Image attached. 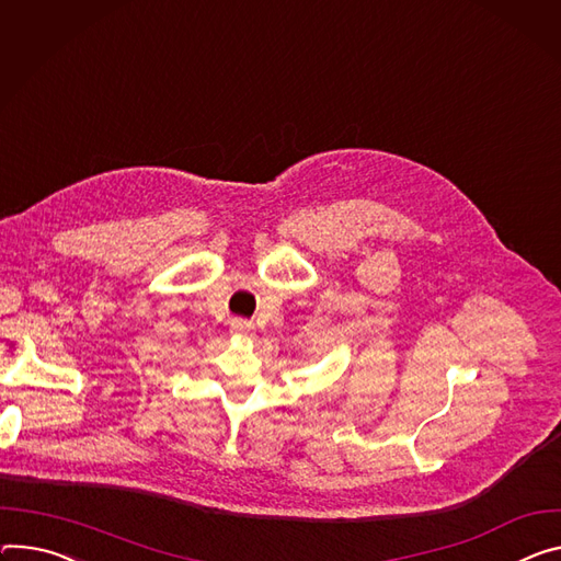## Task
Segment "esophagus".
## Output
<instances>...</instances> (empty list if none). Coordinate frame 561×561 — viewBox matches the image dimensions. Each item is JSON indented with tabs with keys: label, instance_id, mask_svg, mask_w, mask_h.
<instances>
[{
	"label": "esophagus",
	"instance_id": "1",
	"mask_svg": "<svg viewBox=\"0 0 561 561\" xmlns=\"http://www.w3.org/2000/svg\"><path fill=\"white\" fill-rule=\"evenodd\" d=\"M230 331H232L234 335H239V337H250V335L254 333V327H252V322H248V320H243V318H234V320L230 322Z\"/></svg>",
	"mask_w": 561,
	"mask_h": 561
}]
</instances>
